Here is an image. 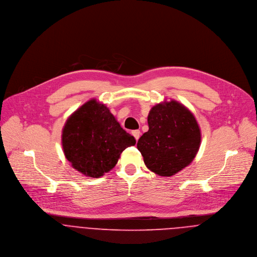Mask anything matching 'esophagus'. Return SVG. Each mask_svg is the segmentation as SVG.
Listing matches in <instances>:
<instances>
[{
	"label": "esophagus",
	"mask_w": 257,
	"mask_h": 257,
	"mask_svg": "<svg viewBox=\"0 0 257 257\" xmlns=\"http://www.w3.org/2000/svg\"><path fill=\"white\" fill-rule=\"evenodd\" d=\"M132 135L135 137V139L137 140V142L139 141L140 137H141V131L140 130H136V131H133L132 132Z\"/></svg>",
	"instance_id": "esophagus-1"
}]
</instances>
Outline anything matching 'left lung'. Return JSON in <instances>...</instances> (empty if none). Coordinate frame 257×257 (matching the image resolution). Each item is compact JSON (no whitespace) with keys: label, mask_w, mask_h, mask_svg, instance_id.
Instances as JSON below:
<instances>
[{"label":"left lung","mask_w":257,"mask_h":257,"mask_svg":"<svg viewBox=\"0 0 257 257\" xmlns=\"http://www.w3.org/2000/svg\"><path fill=\"white\" fill-rule=\"evenodd\" d=\"M148 132L138 142L147 168L159 176L170 177L188 166L198 153L201 131L194 114L177 101L151 108Z\"/></svg>","instance_id":"8db88e82"}]
</instances>
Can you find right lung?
I'll use <instances>...</instances> for the list:
<instances>
[{"label":"right lung","instance_id":"obj_1","mask_svg":"<svg viewBox=\"0 0 257 257\" xmlns=\"http://www.w3.org/2000/svg\"><path fill=\"white\" fill-rule=\"evenodd\" d=\"M136 140L117 122L109 108L92 99L68 117L62 130V147L71 166L98 178L112 169L120 153Z\"/></svg>","mask_w":257,"mask_h":257}]
</instances>
